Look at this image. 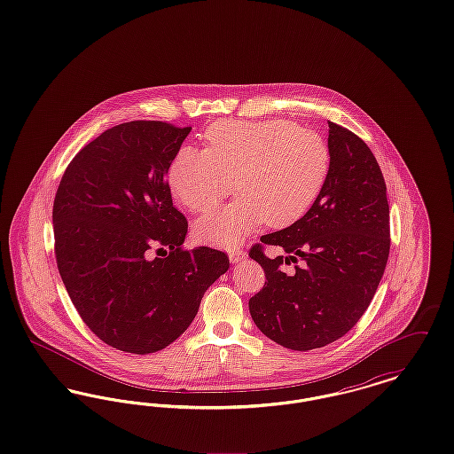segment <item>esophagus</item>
<instances>
[{
    "mask_svg": "<svg viewBox=\"0 0 454 454\" xmlns=\"http://www.w3.org/2000/svg\"><path fill=\"white\" fill-rule=\"evenodd\" d=\"M228 255H230V262H231V263H238V262H243V260L247 259V252H243L241 248L230 250Z\"/></svg>",
    "mask_w": 454,
    "mask_h": 454,
    "instance_id": "34e87169",
    "label": "esophagus"
}]
</instances>
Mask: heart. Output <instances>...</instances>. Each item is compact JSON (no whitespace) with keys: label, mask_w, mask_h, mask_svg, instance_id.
Masks as SVG:
<instances>
[{"label":"heart","mask_w":454,"mask_h":454,"mask_svg":"<svg viewBox=\"0 0 454 454\" xmlns=\"http://www.w3.org/2000/svg\"><path fill=\"white\" fill-rule=\"evenodd\" d=\"M330 170L322 134L281 119L224 121L206 130V150L184 146L173 156L168 185L182 206L207 213L233 191L235 202L202 217V241L231 248L263 223L287 226L315 204Z\"/></svg>","instance_id":"obj_1"}]
</instances>
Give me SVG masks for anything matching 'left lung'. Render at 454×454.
I'll return each mask as SVG.
<instances>
[{
  "label": "left lung",
  "mask_w": 454,
  "mask_h": 454,
  "mask_svg": "<svg viewBox=\"0 0 454 454\" xmlns=\"http://www.w3.org/2000/svg\"><path fill=\"white\" fill-rule=\"evenodd\" d=\"M330 170L309 211L250 248L267 281L250 298L260 332L279 346L311 350L335 342L359 322L383 278L389 255L387 184L366 143L328 122ZM263 244L288 254L269 260ZM302 266L287 275L284 262Z\"/></svg>",
  "instance_id": "left-lung-1"
}]
</instances>
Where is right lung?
I'll use <instances>...</instances> for the list:
<instances>
[{
  "label": "right lung",
  "mask_w": 454,
  "mask_h": 454,
  "mask_svg": "<svg viewBox=\"0 0 454 454\" xmlns=\"http://www.w3.org/2000/svg\"><path fill=\"white\" fill-rule=\"evenodd\" d=\"M191 129L132 121L102 132L71 160L54 199L66 291L102 342L130 354L176 340L230 267L224 252L182 247L189 223L165 175Z\"/></svg>",
  "instance_id": "add662e5"
}]
</instances>
